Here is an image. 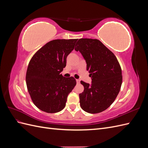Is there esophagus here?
I'll use <instances>...</instances> for the list:
<instances>
[{
	"label": "esophagus",
	"instance_id": "obj_1",
	"mask_svg": "<svg viewBox=\"0 0 148 148\" xmlns=\"http://www.w3.org/2000/svg\"><path fill=\"white\" fill-rule=\"evenodd\" d=\"M77 83L78 84H79L80 83V79H77Z\"/></svg>",
	"mask_w": 148,
	"mask_h": 148
}]
</instances>
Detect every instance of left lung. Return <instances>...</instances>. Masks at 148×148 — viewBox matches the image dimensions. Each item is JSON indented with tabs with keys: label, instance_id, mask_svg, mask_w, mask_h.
Returning <instances> with one entry per match:
<instances>
[{
	"label": "left lung",
	"instance_id": "obj_1",
	"mask_svg": "<svg viewBox=\"0 0 148 148\" xmlns=\"http://www.w3.org/2000/svg\"><path fill=\"white\" fill-rule=\"evenodd\" d=\"M75 49L86 60L92 79L91 85L81 81L84 91L79 95L80 106L88 113L102 112L112 104L120 90L122 75L119 62L114 53L96 39H79Z\"/></svg>",
	"mask_w": 148,
	"mask_h": 148
}]
</instances>
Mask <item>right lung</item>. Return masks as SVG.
<instances>
[{"instance_id": "1", "label": "right lung", "mask_w": 148, "mask_h": 148, "mask_svg": "<svg viewBox=\"0 0 148 148\" xmlns=\"http://www.w3.org/2000/svg\"><path fill=\"white\" fill-rule=\"evenodd\" d=\"M77 40L49 41L34 53L29 62L26 86L34 104L42 111L56 113L65 107L67 97L77 82L73 77L65 78L60 72Z\"/></svg>"}]
</instances>
